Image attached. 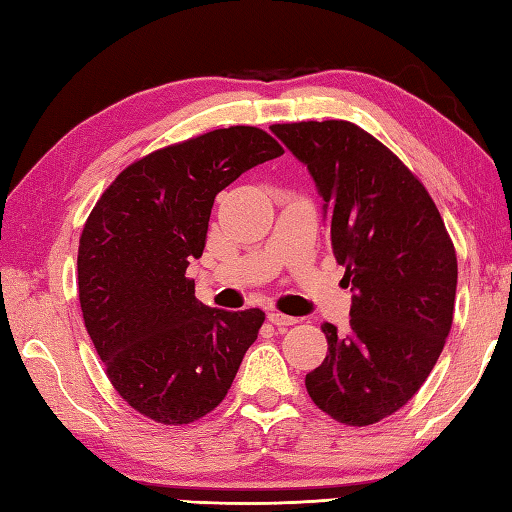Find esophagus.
<instances>
[{
    "mask_svg": "<svg viewBox=\"0 0 512 512\" xmlns=\"http://www.w3.org/2000/svg\"><path fill=\"white\" fill-rule=\"evenodd\" d=\"M268 321L277 325V328H286V325H295L299 319L288 317V314H281V312H268Z\"/></svg>",
    "mask_w": 512,
    "mask_h": 512,
    "instance_id": "esophagus-1",
    "label": "esophagus"
}]
</instances>
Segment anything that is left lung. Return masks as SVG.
Wrapping results in <instances>:
<instances>
[{"mask_svg":"<svg viewBox=\"0 0 512 512\" xmlns=\"http://www.w3.org/2000/svg\"><path fill=\"white\" fill-rule=\"evenodd\" d=\"M308 165L352 284L350 330H321L325 361L306 376L314 405L367 427L405 407L438 363L453 323L458 257L436 202L394 151L350 121L273 125Z\"/></svg>","mask_w":512,"mask_h":512,"instance_id":"1","label":"left lung"}]
</instances>
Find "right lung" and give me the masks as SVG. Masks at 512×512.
Listing matches in <instances>:
<instances>
[{"instance_id":"obj_1","label":"right lung","mask_w":512,"mask_h":512,"mask_svg":"<svg viewBox=\"0 0 512 512\" xmlns=\"http://www.w3.org/2000/svg\"><path fill=\"white\" fill-rule=\"evenodd\" d=\"M284 154L259 127L213 129L151 151L103 191L79 239V301L105 374L129 407L162 424L211 413L266 314L195 299L215 195Z\"/></svg>"}]
</instances>
